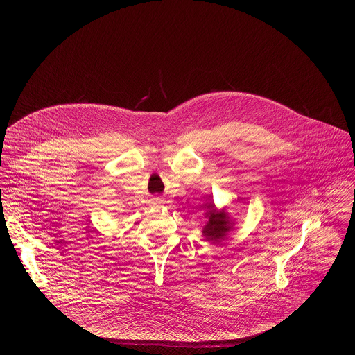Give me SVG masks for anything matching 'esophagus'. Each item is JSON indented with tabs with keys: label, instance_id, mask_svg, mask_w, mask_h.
I'll return each instance as SVG.
<instances>
[{
	"label": "esophagus",
	"instance_id": "esophagus-1",
	"mask_svg": "<svg viewBox=\"0 0 355 355\" xmlns=\"http://www.w3.org/2000/svg\"><path fill=\"white\" fill-rule=\"evenodd\" d=\"M157 202H159V201H157Z\"/></svg>",
	"mask_w": 355,
	"mask_h": 355
}]
</instances>
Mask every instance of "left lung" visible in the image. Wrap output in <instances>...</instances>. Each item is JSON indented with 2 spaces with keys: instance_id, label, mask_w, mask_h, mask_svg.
<instances>
[{
  "instance_id": "8db88e82",
  "label": "left lung",
  "mask_w": 355,
  "mask_h": 355,
  "mask_svg": "<svg viewBox=\"0 0 355 355\" xmlns=\"http://www.w3.org/2000/svg\"><path fill=\"white\" fill-rule=\"evenodd\" d=\"M209 211L206 213L209 221L203 227V235L206 236L207 241H220L225 236V234L231 230L230 224V217L224 210L217 211L213 203L207 205Z\"/></svg>"
}]
</instances>
